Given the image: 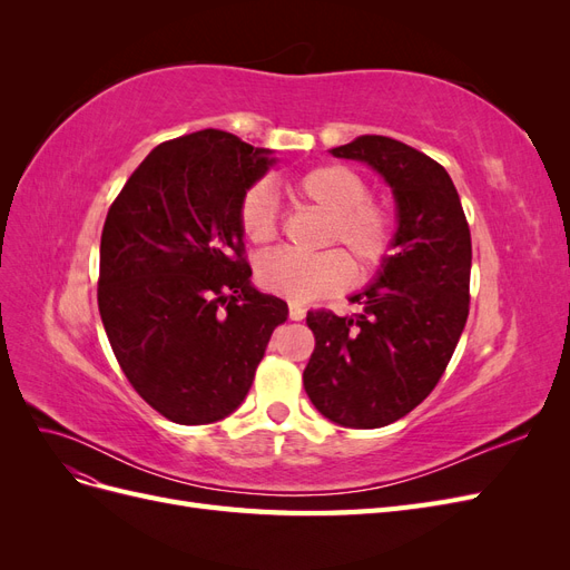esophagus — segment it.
I'll return each instance as SVG.
<instances>
[{
	"label": "esophagus",
	"mask_w": 570,
	"mask_h": 570,
	"mask_svg": "<svg viewBox=\"0 0 570 570\" xmlns=\"http://www.w3.org/2000/svg\"><path fill=\"white\" fill-rule=\"evenodd\" d=\"M304 306L302 304H297V302H289V318L292 321H302L304 318Z\"/></svg>",
	"instance_id": "34e87169"
}]
</instances>
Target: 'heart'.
<instances>
[{"instance_id":"obj_1","label":"heart","mask_w":570,"mask_h":570,"mask_svg":"<svg viewBox=\"0 0 570 570\" xmlns=\"http://www.w3.org/2000/svg\"><path fill=\"white\" fill-rule=\"evenodd\" d=\"M297 199L325 214L321 245L347 250L361 273L381 268L394 249L396 214L392 206L368 195V183L347 164H323L287 183ZM239 228L254 245H271L278 235L275 197L266 183L252 185L239 202ZM344 250V252H345ZM343 252V253H344ZM341 249L314 256L271 252L256 266V278L268 292L289 302H308L350 285L354 268Z\"/></svg>"}]
</instances>
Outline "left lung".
Segmentation results:
<instances>
[{
  "mask_svg": "<svg viewBox=\"0 0 570 570\" xmlns=\"http://www.w3.org/2000/svg\"><path fill=\"white\" fill-rule=\"evenodd\" d=\"M366 161L394 193V247L381 275L352 297L358 314H306L316 347L304 368L312 404L344 428L400 421L435 390L469 318L471 230L450 174L385 135L331 149Z\"/></svg>",
  "mask_w": 570,
  "mask_h": 570,
  "instance_id": "left-lung-1",
  "label": "left lung"
}]
</instances>
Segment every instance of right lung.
<instances>
[{
  "instance_id": "right-lung-1",
  "label": "right lung",
  "mask_w": 570,
  "mask_h": 570,
  "mask_svg": "<svg viewBox=\"0 0 570 570\" xmlns=\"http://www.w3.org/2000/svg\"><path fill=\"white\" fill-rule=\"evenodd\" d=\"M223 130L154 147L101 230L97 302L120 371L164 419L204 425L247 396L287 304L258 292L239 202L273 159Z\"/></svg>"
}]
</instances>
